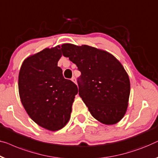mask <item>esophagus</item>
I'll return each mask as SVG.
<instances>
[{"instance_id":"obj_1","label":"esophagus","mask_w":158,"mask_h":158,"mask_svg":"<svg viewBox=\"0 0 158 158\" xmlns=\"http://www.w3.org/2000/svg\"><path fill=\"white\" fill-rule=\"evenodd\" d=\"M71 81L73 82V83H76V78H75V77H73L72 78H71Z\"/></svg>"}]
</instances>
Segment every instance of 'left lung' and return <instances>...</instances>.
Here are the masks:
<instances>
[{
	"mask_svg": "<svg viewBox=\"0 0 158 158\" xmlns=\"http://www.w3.org/2000/svg\"><path fill=\"white\" fill-rule=\"evenodd\" d=\"M63 56L77 65L79 95L96 120L106 125L119 122L126 113L130 92L128 75L113 55L83 45H61Z\"/></svg>",
	"mask_w": 158,
	"mask_h": 158,
	"instance_id": "obj_1",
	"label": "left lung"
}]
</instances>
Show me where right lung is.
Listing matches in <instances>:
<instances>
[{"label":"right lung","mask_w":158,"mask_h":158,"mask_svg":"<svg viewBox=\"0 0 158 158\" xmlns=\"http://www.w3.org/2000/svg\"><path fill=\"white\" fill-rule=\"evenodd\" d=\"M60 47L45 48L27 58L18 75L20 100L32 120L44 128L56 131L69 120L77 87L64 78L58 66Z\"/></svg>","instance_id":"1"}]
</instances>
